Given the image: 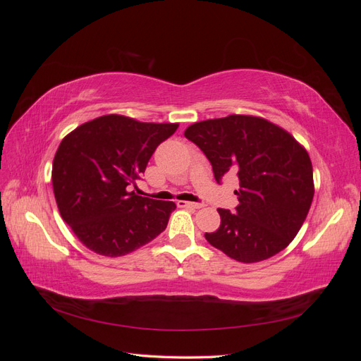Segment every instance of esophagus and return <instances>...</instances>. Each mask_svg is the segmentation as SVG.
<instances>
[{"label": "esophagus", "instance_id": "obj_1", "mask_svg": "<svg viewBox=\"0 0 361 361\" xmlns=\"http://www.w3.org/2000/svg\"><path fill=\"white\" fill-rule=\"evenodd\" d=\"M179 207H191V209H200L204 204L203 203H192V202H178Z\"/></svg>", "mask_w": 361, "mask_h": 361}]
</instances>
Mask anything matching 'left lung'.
I'll return each instance as SVG.
<instances>
[{"mask_svg": "<svg viewBox=\"0 0 361 361\" xmlns=\"http://www.w3.org/2000/svg\"><path fill=\"white\" fill-rule=\"evenodd\" d=\"M209 159L215 180L236 174L239 204L218 209L221 224L206 241L244 264L269 259L297 236L314 194L310 157L288 130L255 116L232 114L187 128Z\"/></svg>", "mask_w": 361, "mask_h": 361, "instance_id": "1", "label": "left lung"}]
</instances>
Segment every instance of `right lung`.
I'll return each mask as SVG.
<instances>
[{"label": "right lung", "mask_w": 361, "mask_h": 361, "mask_svg": "<svg viewBox=\"0 0 361 361\" xmlns=\"http://www.w3.org/2000/svg\"><path fill=\"white\" fill-rule=\"evenodd\" d=\"M178 126L108 114L61 140L52 162L54 195L61 218L87 248L125 256L166 231L176 204L141 197L130 187Z\"/></svg>", "instance_id": "obj_1"}]
</instances>
